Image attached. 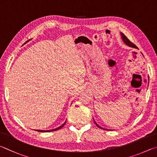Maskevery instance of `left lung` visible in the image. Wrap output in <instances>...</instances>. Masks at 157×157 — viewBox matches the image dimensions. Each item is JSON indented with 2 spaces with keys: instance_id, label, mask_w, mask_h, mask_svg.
<instances>
[{
  "instance_id": "1",
  "label": "left lung",
  "mask_w": 157,
  "mask_h": 157,
  "mask_svg": "<svg viewBox=\"0 0 157 157\" xmlns=\"http://www.w3.org/2000/svg\"><path fill=\"white\" fill-rule=\"evenodd\" d=\"M121 38H122V40H123V42H124V43H125L126 45H127L128 46H129V47H131V48H137V47L134 45V43H132L131 42V41L128 39V38L125 36L124 35V34H123V33L121 32ZM94 121V123H95V124L97 125V127H98L99 128H101V129H103V130H108V129H105V128H101V126H99L98 125L97 123L95 122V121Z\"/></svg>"
}]
</instances>
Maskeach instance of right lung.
Returning a JSON list of instances; mask_svg holds the SVG:
<instances>
[{
	"mask_svg": "<svg viewBox=\"0 0 157 157\" xmlns=\"http://www.w3.org/2000/svg\"><path fill=\"white\" fill-rule=\"evenodd\" d=\"M27 42H28V40L27 41ZM26 42V43H27ZM65 123L66 122H65L64 123H63V124L62 125H60V127H59V128H55V129H53V130H36V131H38V132H52V131H56V130H59V129H60L61 128H63V126L65 125Z\"/></svg>",
	"mask_w": 157,
	"mask_h": 157,
	"instance_id": "right-lung-1",
	"label": "right lung"
}]
</instances>
